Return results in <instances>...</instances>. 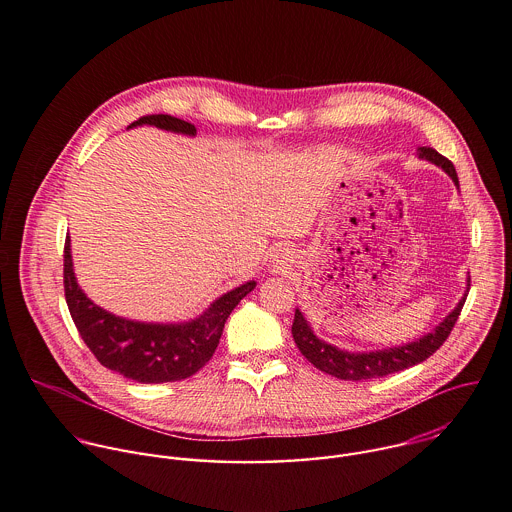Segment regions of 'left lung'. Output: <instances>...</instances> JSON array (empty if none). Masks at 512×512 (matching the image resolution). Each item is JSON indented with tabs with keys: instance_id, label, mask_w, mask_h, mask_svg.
Instances as JSON below:
<instances>
[{
	"instance_id": "8db88e82",
	"label": "left lung",
	"mask_w": 512,
	"mask_h": 512,
	"mask_svg": "<svg viewBox=\"0 0 512 512\" xmlns=\"http://www.w3.org/2000/svg\"><path fill=\"white\" fill-rule=\"evenodd\" d=\"M417 156L421 160H427L431 164H435L437 168H442L452 182L456 184V188H460L458 182V174L454 164L444 158L442 154H437L431 148H417ZM470 289V275H468V283H466V291ZM466 291L462 300L456 304V308L437 324L431 332L423 334L421 338L401 344V346H391V348H381V350H369V352H350L346 348H338L322 338H318L310 326V322L306 320V316L296 308V318H294V326H291V334H294V340L300 348V352L314 364L316 369H320L326 375H332L336 379L342 381H364V379H377V377H385L391 373H399L405 371L413 364L423 362L425 358H429L437 348H440L446 338L450 336L462 306L466 302Z\"/></svg>"
}]
</instances>
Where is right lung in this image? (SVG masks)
Listing matches in <instances>:
<instances>
[{
    "mask_svg": "<svg viewBox=\"0 0 512 512\" xmlns=\"http://www.w3.org/2000/svg\"><path fill=\"white\" fill-rule=\"evenodd\" d=\"M152 125L178 135H196V127L172 115H145L127 129ZM257 281L216 298L200 316L186 322H139L107 312L81 289L72 265L70 237L64 243V296L75 326L103 367L137 383H172L198 373L214 354L223 328L237 304Z\"/></svg>",
    "mask_w": 512,
    "mask_h": 512,
    "instance_id": "1",
    "label": "right lung"
}]
</instances>
